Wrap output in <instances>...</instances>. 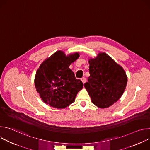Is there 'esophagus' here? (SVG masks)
<instances>
[{
    "label": "esophagus",
    "mask_w": 150,
    "mask_h": 150,
    "mask_svg": "<svg viewBox=\"0 0 150 150\" xmlns=\"http://www.w3.org/2000/svg\"><path fill=\"white\" fill-rule=\"evenodd\" d=\"M81 80L82 81V83H85V82H87V79L85 78V77H83V78H82L81 79Z\"/></svg>",
    "instance_id": "34e87169"
}]
</instances>
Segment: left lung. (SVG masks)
<instances>
[{
  "mask_svg": "<svg viewBox=\"0 0 150 150\" xmlns=\"http://www.w3.org/2000/svg\"><path fill=\"white\" fill-rule=\"evenodd\" d=\"M90 76L84 87L92 103L99 108H109L122 96L127 78L123 68L105 53L88 60Z\"/></svg>",
  "mask_w": 150,
  "mask_h": 150,
  "instance_id": "8db88e82",
  "label": "left lung"
}]
</instances>
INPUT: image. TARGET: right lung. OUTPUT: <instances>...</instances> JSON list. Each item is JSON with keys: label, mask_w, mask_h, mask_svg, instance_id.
I'll return each mask as SVG.
<instances>
[{"label": "right lung", "mask_w": 150, "mask_h": 150, "mask_svg": "<svg viewBox=\"0 0 150 150\" xmlns=\"http://www.w3.org/2000/svg\"><path fill=\"white\" fill-rule=\"evenodd\" d=\"M79 56L78 53L66 56L59 50L42 62L37 71L34 83L37 91L46 104L57 109L74 102L83 83L69 68Z\"/></svg>", "instance_id": "1"}]
</instances>
